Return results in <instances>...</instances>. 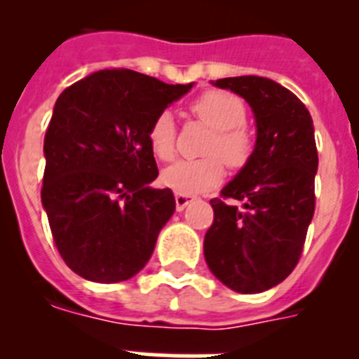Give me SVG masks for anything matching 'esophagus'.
<instances>
[{
  "label": "esophagus",
  "mask_w": 359,
  "mask_h": 359,
  "mask_svg": "<svg viewBox=\"0 0 359 359\" xmlns=\"http://www.w3.org/2000/svg\"><path fill=\"white\" fill-rule=\"evenodd\" d=\"M190 201H192V196L180 194V192H176V210L177 212H182L183 208H185Z\"/></svg>",
  "instance_id": "obj_1"
}]
</instances>
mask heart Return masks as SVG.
Segmentation results:
<instances>
[{"mask_svg": "<svg viewBox=\"0 0 359 359\" xmlns=\"http://www.w3.org/2000/svg\"><path fill=\"white\" fill-rule=\"evenodd\" d=\"M192 113L214 129V136L205 151L210 156L176 161L161 174V182L180 194H198L212 189L223 180V161L231 169H239L253 151L252 135L244 128L246 107L239 97L226 91H207L192 102ZM147 140L160 160H172L176 123L170 111H161L152 120Z\"/></svg>", "mask_w": 359, "mask_h": 359, "instance_id": "obj_1", "label": "heart"}]
</instances>
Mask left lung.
Here are the masks:
<instances>
[{
    "label": "left lung",
    "mask_w": 359,
    "mask_h": 359,
    "mask_svg": "<svg viewBox=\"0 0 359 359\" xmlns=\"http://www.w3.org/2000/svg\"><path fill=\"white\" fill-rule=\"evenodd\" d=\"M212 84L250 104L257 140L221 199H210L214 223L203 243L205 261L230 290L262 293L294 269L315 214L318 152L313 118L297 95L271 79L243 75Z\"/></svg>",
    "instance_id": "left-lung-1"
}]
</instances>
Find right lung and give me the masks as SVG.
Returning a JSON list of instances; mask_svg holds the SVG:
<instances>
[{"label":"right lung","mask_w":359,"mask_h":359,"mask_svg":"<svg viewBox=\"0 0 359 359\" xmlns=\"http://www.w3.org/2000/svg\"><path fill=\"white\" fill-rule=\"evenodd\" d=\"M133 69H100L66 88L44 135L41 201L55 246L77 275L111 284L135 277L172 217L147 133L158 113L189 93Z\"/></svg>","instance_id":"add662e5"}]
</instances>
